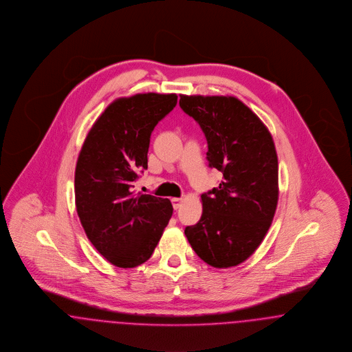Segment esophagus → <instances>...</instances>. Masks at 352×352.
Here are the masks:
<instances>
[{
  "label": "esophagus",
  "mask_w": 352,
  "mask_h": 352,
  "mask_svg": "<svg viewBox=\"0 0 352 352\" xmlns=\"http://www.w3.org/2000/svg\"><path fill=\"white\" fill-rule=\"evenodd\" d=\"M183 203V200L182 199H177V197H173L172 199V205H173V209H179L180 208V205Z\"/></svg>",
  "instance_id": "esophagus-1"
}]
</instances>
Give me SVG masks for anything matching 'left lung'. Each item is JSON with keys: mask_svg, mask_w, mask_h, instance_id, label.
Segmentation results:
<instances>
[{"mask_svg": "<svg viewBox=\"0 0 352 352\" xmlns=\"http://www.w3.org/2000/svg\"><path fill=\"white\" fill-rule=\"evenodd\" d=\"M180 107L203 130L209 167L222 173L220 185L201 195V219L185 228V236L208 265L237 266L261 245L277 209L273 138L234 96L180 95Z\"/></svg>", "mask_w": 352, "mask_h": 352, "instance_id": "1", "label": "left lung"}]
</instances>
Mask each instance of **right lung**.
<instances>
[{
	"label": "right lung",
	"mask_w": 352,
	"mask_h": 352,
	"mask_svg": "<svg viewBox=\"0 0 352 352\" xmlns=\"http://www.w3.org/2000/svg\"><path fill=\"white\" fill-rule=\"evenodd\" d=\"M176 103V94H136L113 100L79 152L76 212L94 248L118 267L144 263L172 216L168 199L135 195L132 188L148 167L152 131Z\"/></svg>",
	"instance_id": "add662e5"
}]
</instances>
